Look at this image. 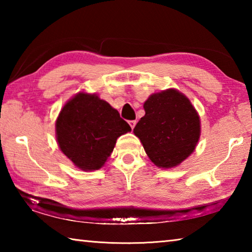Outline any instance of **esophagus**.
<instances>
[{"label":"esophagus","instance_id":"obj_1","mask_svg":"<svg viewBox=\"0 0 252 252\" xmlns=\"http://www.w3.org/2000/svg\"><path fill=\"white\" fill-rule=\"evenodd\" d=\"M129 125H130V126H131V129L133 130V129H134V126H135V125H136V121H135V120L129 121Z\"/></svg>","mask_w":252,"mask_h":252}]
</instances>
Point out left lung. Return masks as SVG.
Instances as JSON below:
<instances>
[{
	"instance_id": "left-lung-1",
	"label": "left lung",
	"mask_w": 252,
	"mask_h": 252,
	"mask_svg": "<svg viewBox=\"0 0 252 252\" xmlns=\"http://www.w3.org/2000/svg\"><path fill=\"white\" fill-rule=\"evenodd\" d=\"M133 129L144 151L158 168L178 167L192 155L201 134V122L191 101L177 89L153 93Z\"/></svg>"
}]
</instances>
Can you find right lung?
Wrapping results in <instances>:
<instances>
[{
    "instance_id": "add662e5",
    "label": "right lung",
    "mask_w": 252,
    "mask_h": 252,
    "mask_svg": "<svg viewBox=\"0 0 252 252\" xmlns=\"http://www.w3.org/2000/svg\"><path fill=\"white\" fill-rule=\"evenodd\" d=\"M131 131L118 111L96 93L79 92L63 105L55 121L60 150L83 171L101 169L119 136Z\"/></svg>"
}]
</instances>
